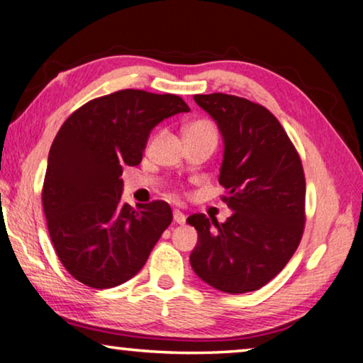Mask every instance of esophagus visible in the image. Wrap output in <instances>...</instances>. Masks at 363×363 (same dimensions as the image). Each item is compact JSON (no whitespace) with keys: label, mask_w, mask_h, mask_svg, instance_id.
Masks as SVG:
<instances>
[{"label":"esophagus","mask_w":363,"mask_h":363,"mask_svg":"<svg viewBox=\"0 0 363 363\" xmlns=\"http://www.w3.org/2000/svg\"><path fill=\"white\" fill-rule=\"evenodd\" d=\"M172 216H174V222L179 223V225H182V223H186V216H184L181 211H177V208L174 211V213H172Z\"/></svg>","instance_id":"1"}]
</instances>
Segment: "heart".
I'll use <instances>...</instances> for the list:
<instances>
[{
  "label": "heart",
  "instance_id": "heart-1",
  "mask_svg": "<svg viewBox=\"0 0 363 363\" xmlns=\"http://www.w3.org/2000/svg\"><path fill=\"white\" fill-rule=\"evenodd\" d=\"M187 133H217V130H216V126L211 123V121L196 120L186 126V135Z\"/></svg>",
  "mask_w": 363,
  "mask_h": 363
}]
</instances>
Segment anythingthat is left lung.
<instances>
[{"instance_id":"obj_1","label":"left lung","mask_w":363,"mask_h":363,"mask_svg":"<svg viewBox=\"0 0 363 363\" xmlns=\"http://www.w3.org/2000/svg\"><path fill=\"white\" fill-rule=\"evenodd\" d=\"M225 143L218 182L232 208L225 223L192 213L191 253L202 281L228 294L257 291L293 257L306 223V179L293 141L272 111L242 96L194 95Z\"/></svg>"}]
</instances>
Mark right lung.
Segmentation results:
<instances>
[{"mask_svg": "<svg viewBox=\"0 0 363 363\" xmlns=\"http://www.w3.org/2000/svg\"><path fill=\"white\" fill-rule=\"evenodd\" d=\"M181 111H189L181 96L126 89L86 101L60 126L43 207L55 253L77 281L96 289L128 281L169 227L167 202H121L120 176L140 164L151 130Z\"/></svg>", "mask_w": 363, "mask_h": 363, "instance_id": "right-lung-1", "label": "right lung"}]
</instances>
